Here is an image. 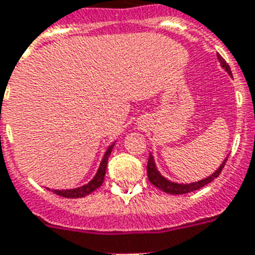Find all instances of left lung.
I'll list each match as a JSON object with an SVG mask.
<instances>
[{
	"label": "left lung",
	"instance_id": "8db88e82",
	"mask_svg": "<svg viewBox=\"0 0 255 255\" xmlns=\"http://www.w3.org/2000/svg\"><path fill=\"white\" fill-rule=\"evenodd\" d=\"M217 60H219L221 68H223V69H224L225 72L231 76V77H233V76H232V70L231 68H229V65L227 64V61H225V60L219 55V53H217ZM227 160H228V157L221 162L219 169L215 171L214 174H211L210 177L203 178V179H200V181L191 182V183H178V182H173L170 181V179H167V178H165L162 174H161L156 166L154 157H153V154L150 153L148 158L146 173H148V178H149V181H150V183L156 186L157 188H160L161 191H165L166 194H173V195H179V194H187V192L196 191V190L204 187V186L208 185L210 182L214 181L215 178L219 177V174L221 173V170H223V167H224Z\"/></svg>",
	"mask_w": 255,
	"mask_h": 255
}]
</instances>
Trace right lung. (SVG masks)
<instances>
[{"mask_svg": "<svg viewBox=\"0 0 255 255\" xmlns=\"http://www.w3.org/2000/svg\"><path fill=\"white\" fill-rule=\"evenodd\" d=\"M115 142L114 141L111 145L107 148V150L105 152L102 157V161L99 163V167L97 173H95L94 177L92 178V181L88 182L86 185L80 186V187L76 188H67V190H52L55 194L60 196H64V198H84V196L89 195V194H92L94 190H97L98 187H101L103 183V179H105V175H106V169H107V161H109V157L113 152V148L115 145ZM49 190V188H47Z\"/></svg>", "mask_w": 255, "mask_h": 255, "instance_id": "1", "label": "right lung"}]
</instances>
